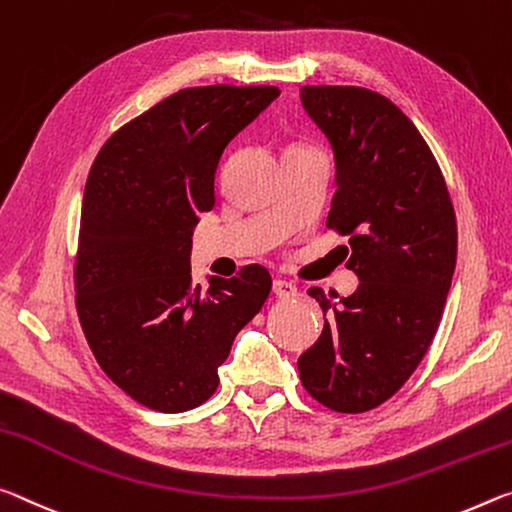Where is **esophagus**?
<instances>
[{"mask_svg":"<svg viewBox=\"0 0 512 512\" xmlns=\"http://www.w3.org/2000/svg\"><path fill=\"white\" fill-rule=\"evenodd\" d=\"M272 292H274V297H279V299H292V297H297V288L292 286L290 281H283V279H276V281L272 283Z\"/></svg>","mask_w":512,"mask_h":512,"instance_id":"esophagus-1","label":"esophagus"}]
</instances>
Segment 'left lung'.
Listing matches in <instances>:
<instances>
[{
    "instance_id": "obj_1",
    "label": "left lung",
    "mask_w": 512,
    "mask_h": 512,
    "mask_svg": "<svg viewBox=\"0 0 512 512\" xmlns=\"http://www.w3.org/2000/svg\"><path fill=\"white\" fill-rule=\"evenodd\" d=\"M301 104L335 154L326 226L349 238V297L311 288L324 331L299 356L308 395L335 413L388 401L422 363L445 311L458 229L451 195L422 133L401 108L358 86H304Z\"/></svg>"
}]
</instances>
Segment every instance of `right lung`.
Listing matches in <instances>:
<instances>
[{"instance_id": "right-lung-1", "label": "right lung", "mask_w": 512, "mask_h": 512, "mask_svg": "<svg viewBox=\"0 0 512 512\" xmlns=\"http://www.w3.org/2000/svg\"><path fill=\"white\" fill-rule=\"evenodd\" d=\"M279 97L274 86L174 92L104 142L83 192L74 290L81 329L117 388L158 413L213 397L233 338L270 297L263 265L192 286L197 215L215 206L224 147Z\"/></svg>"}]
</instances>
